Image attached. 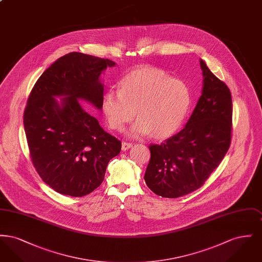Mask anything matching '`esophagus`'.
Returning a JSON list of instances; mask_svg holds the SVG:
<instances>
[{"label":"esophagus","mask_w":262,"mask_h":262,"mask_svg":"<svg viewBox=\"0 0 262 262\" xmlns=\"http://www.w3.org/2000/svg\"><path fill=\"white\" fill-rule=\"evenodd\" d=\"M130 147H133V143L125 142V141H124V142L122 143V149L124 150V151L129 149Z\"/></svg>","instance_id":"34e87169"}]
</instances>
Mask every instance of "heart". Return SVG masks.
Here are the masks:
<instances>
[{"label": "heart", "instance_id": "b5f03b06", "mask_svg": "<svg viewBox=\"0 0 262 262\" xmlns=\"http://www.w3.org/2000/svg\"><path fill=\"white\" fill-rule=\"evenodd\" d=\"M189 105L187 84L152 66L128 72L120 80L119 89H109L102 102L112 129L123 130L137 116L129 134L137 137L150 135L155 139L173 136L183 124Z\"/></svg>", "mask_w": 262, "mask_h": 262}]
</instances>
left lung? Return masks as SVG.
I'll use <instances>...</instances> for the list:
<instances>
[{
	"instance_id": "8db88e82",
	"label": "left lung",
	"mask_w": 262,
	"mask_h": 262,
	"mask_svg": "<svg viewBox=\"0 0 262 262\" xmlns=\"http://www.w3.org/2000/svg\"><path fill=\"white\" fill-rule=\"evenodd\" d=\"M203 88L186 126L161 144H150L144 180L162 198L199 189L223 160L231 144L233 103L224 81L200 60Z\"/></svg>"
}]
</instances>
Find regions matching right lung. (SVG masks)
I'll use <instances>...</instances> for the list:
<instances>
[{
	"label": "right lung",
	"instance_id": "obj_1",
	"mask_svg": "<svg viewBox=\"0 0 262 262\" xmlns=\"http://www.w3.org/2000/svg\"><path fill=\"white\" fill-rule=\"evenodd\" d=\"M116 63L72 52L38 78L24 113L31 162L45 184L59 193L84 196L104 181L122 142L106 133L80 101L102 108L101 73ZM55 96H64L61 103ZM88 107V106H86Z\"/></svg>",
	"mask_w": 262,
	"mask_h": 262
}]
</instances>
